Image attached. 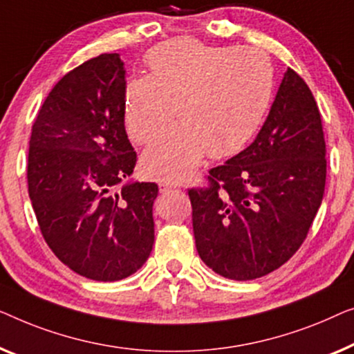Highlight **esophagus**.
<instances>
[{
  "label": "esophagus",
  "mask_w": 354,
  "mask_h": 354,
  "mask_svg": "<svg viewBox=\"0 0 354 354\" xmlns=\"http://www.w3.org/2000/svg\"><path fill=\"white\" fill-rule=\"evenodd\" d=\"M158 189H160V194H173V192H179L181 191V187L175 186V184H170V183H160L158 184Z\"/></svg>",
  "instance_id": "1"
}]
</instances>
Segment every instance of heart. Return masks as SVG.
<instances>
[{
  "label": "heart",
  "instance_id": "heart-1",
  "mask_svg": "<svg viewBox=\"0 0 354 354\" xmlns=\"http://www.w3.org/2000/svg\"><path fill=\"white\" fill-rule=\"evenodd\" d=\"M149 75L125 86L123 122L129 139L149 144L173 115L179 123L142 156V170L160 181H183L203 157L241 152L261 127L274 89L271 61L257 48L207 46L176 38L144 57Z\"/></svg>",
  "mask_w": 354,
  "mask_h": 354
}]
</instances>
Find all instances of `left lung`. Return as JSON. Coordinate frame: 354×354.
Wrapping results in <instances>:
<instances>
[{
  "label": "left lung",
  "instance_id": "1",
  "mask_svg": "<svg viewBox=\"0 0 354 354\" xmlns=\"http://www.w3.org/2000/svg\"><path fill=\"white\" fill-rule=\"evenodd\" d=\"M321 113L303 78L287 68L265 125L247 149L189 189L202 261L232 281L266 276L290 260L326 187Z\"/></svg>",
  "mask_w": 354,
  "mask_h": 354
}]
</instances>
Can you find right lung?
Wrapping results in <instances>:
<instances>
[{
	"mask_svg": "<svg viewBox=\"0 0 354 354\" xmlns=\"http://www.w3.org/2000/svg\"><path fill=\"white\" fill-rule=\"evenodd\" d=\"M125 86L120 54L89 59L51 89L30 136L28 196L44 241L72 271L102 282L136 272L153 245L158 186L128 181L136 152Z\"/></svg>",
	"mask_w": 354,
	"mask_h": 354,
	"instance_id": "add662e5",
	"label": "right lung"
}]
</instances>
